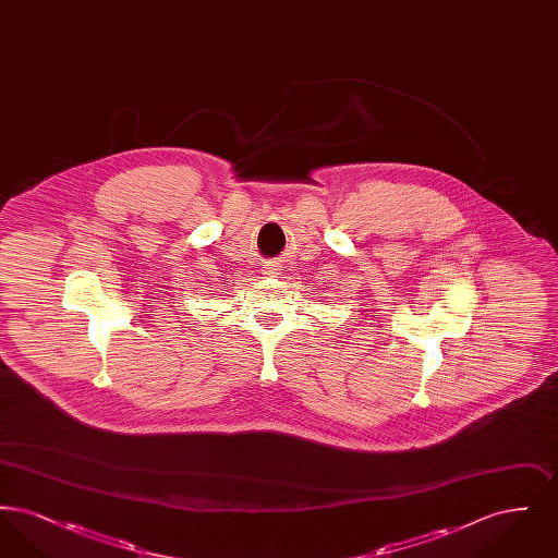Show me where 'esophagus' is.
Here are the masks:
<instances>
[{
	"instance_id": "1",
	"label": "esophagus",
	"mask_w": 558,
	"mask_h": 558,
	"mask_svg": "<svg viewBox=\"0 0 558 558\" xmlns=\"http://www.w3.org/2000/svg\"><path fill=\"white\" fill-rule=\"evenodd\" d=\"M264 274H267V276H274V274H276V266H267Z\"/></svg>"
}]
</instances>
